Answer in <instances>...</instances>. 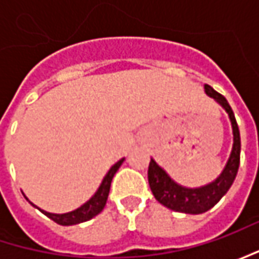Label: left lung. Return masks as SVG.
<instances>
[{
  "mask_svg": "<svg viewBox=\"0 0 259 259\" xmlns=\"http://www.w3.org/2000/svg\"><path fill=\"white\" fill-rule=\"evenodd\" d=\"M204 91L210 98L216 99L222 105L229 115L231 122H232V130H234V147H232V153H231L228 164L224 168L222 174L214 180L213 183L203 186L200 189H186V187L179 186L177 183H174L154 160L150 161L148 183H150L151 192L160 203L164 204L165 207H168L171 210H176V212L197 214L203 213L210 207H213L232 186L236 173H238V168H239L241 135H239V128H238L236 119H235L234 111L229 106L228 101L225 99V96L218 94L213 88L204 85Z\"/></svg>",
  "mask_w": 259,
  "mask_h": 259,
  "instance_id": "8db88e82",
  "label": "left lung"
}]
</instances>
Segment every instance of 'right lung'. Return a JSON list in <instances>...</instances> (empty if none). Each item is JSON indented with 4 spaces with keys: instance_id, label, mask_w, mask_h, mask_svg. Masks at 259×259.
<instances>
[{
    "instance_id": "right-lung-1",
    "label": "right lung",
    "mask_w": 259,
    "mask_h": 259,
    "mask_svg": "<svg viewBox=\"0 0 259 259\" xmlns=\"http://www.w3.org/2000/svg\"><path fill=\"white\" fill-rule=\"evenodd\" d=\"M122 161H124V158H121L116 164H114L109 168V171L105 176L104 182L99 186L98 192H96L83 206H80L79 209H76L73 212H69V213L63 214L49 213V212H45V210H41V212H43L47 218H50L52 221H55L56 224L63 225V226L80 224V222H86V221L92 219L94 216L99 214L104 210L106 200H108L109 189H111V182H112V179H114L115 173L118 171V168L122 164Z\"/></svg>"
}]
</instances>
